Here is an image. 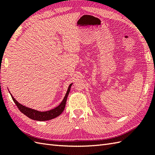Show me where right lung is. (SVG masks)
<instances>
[{"instance_id":"obj_1","label":"right lung","mask_w":155,"mask_h":155,"mask_svg":"<svg viewBox=\"0 0 155 155\" xmlns=\"http://www.w3.org/2000/svg\"><path fill=\"white\" fill-rule=\"evenodd\" d=\"M72 84V83L69 85L67 93H66L65 97L63 98L62 101L61 102V103L59 104L57 107L54 108V109H52L48 111H45V112L38 111L34 109H32V108L23 106V105L18 103V102L15 99V98L12 97V95L11 94V95L13 101L15 102V103L16 104V107H18L19 110L24 114H25L26 116L31 118L32 120H39V121L48 120L52 119V118L57 117L62 113V112H63L65 105H66V102H67L68 95L69 92H70Z\"/></svg>"}]
</instances>
